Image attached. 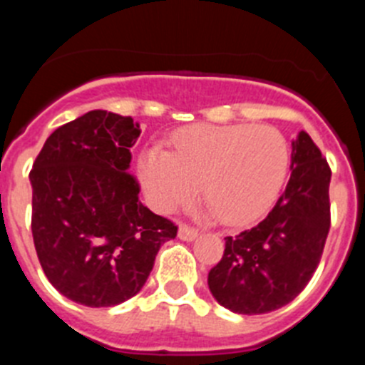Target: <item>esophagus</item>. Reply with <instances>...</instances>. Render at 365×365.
<instances>
[{"instance_id": "1", "label": "esophagus", "mask_w": 365, "mask_h": 365, "mask_svg": "<svg viewBox=\"0 0 365 365\" xmlns=\"http://www.w3.org/2000/svg\"><path fill=\"white\" fill-rule=\"evenodd\" d=\"M197 228H193V227H188V225H185V222H182V225H180L179 227V237L182 241H192V240H195V237H197Z\"/></svg>"}]
</instances>
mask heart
Wrapping results in <instances>:
<instances>
[{
  "instance_id": "obj_1",
  "label": "heart",
  "mask_w": 365,
  "mask_h": 365,
  "mask_svg": "<svg viewBox=\"0 0 365 365\" xmlns=\"http://www.w3.org/2000/svg\"><path fill=\"white\" fill-rule=\"evenodd\" d=\"M291 164L285 137L270 125H192L173 137V151L144 150L138 173L155 210L173 212L205 182L210 210L230 227L269 212Z\"/></svg>"
}]
</instances>
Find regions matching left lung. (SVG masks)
<instances>
[{"label":"left lung","mask_w":365,"mask_h":365,"mask_svg":"<svg viewBox=\"0 0 365 365\" xmlns=\"http://www.w3.org/2000/svg\"><path fill=\"white\" fill-rule=\"evenodd\" d=\"M291 179L259 225L225 237V254L208 272L219 305L237 314H265L311 282L331 227V168L305 131L292 140Z\"/></svg>","instance_id":"8db88e82"}]
</instances>
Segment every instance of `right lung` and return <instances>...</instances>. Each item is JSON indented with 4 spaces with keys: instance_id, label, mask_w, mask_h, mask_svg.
<instances>
[{
    "instance_id": "1",
    "label": "right lung",
    "mask_w": 365,
    "mask_h": 365,
    "mask_svg": "<svg viewBox=\"0 0 365 365\" xmlns=\"http://www.w3.org/2000/svg\"><path fill=\"white\" fill-rule=\"evenodd\" d=\"M140 125L95 109L60 125L29 173L32 240L58 292L87 307H113L146 283L177 225L138 201L131 148Z\"/></svg>"
}]
</instances>
